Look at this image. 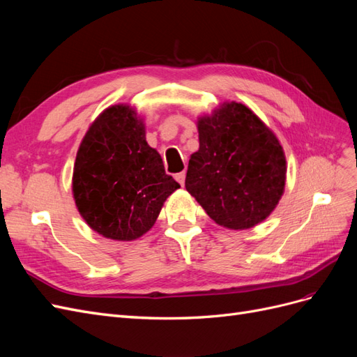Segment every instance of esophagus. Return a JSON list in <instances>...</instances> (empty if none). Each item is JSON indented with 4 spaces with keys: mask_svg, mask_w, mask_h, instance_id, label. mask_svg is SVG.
<instances>
[{
    "mask_svg": "<svg viewBox=\"0 0 357 357\" xmlns=\"http://www.w3.org/2000/svg\"><path fill=\"white\" fill-rule=\"evenodd\" d=\"M185 178H186V172L185 171H181V172H177L176 174V180L180 183V185L183 186L185 185Z\"/></svg>",
    "mask_w": 357,
    "mask_h": 357,
    "instance_id": "1",
    "label": "esophagus"
}]
</instances>
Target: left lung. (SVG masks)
Returning <instances> with one entry per match:
<instances>
[{
    "instance_id": "8db88e82",
    "label": "left lung",
    "mask_w": 357,
    "mask_h": 357,
    "mask_svg": "<svg viewBox=\"0 0 357 357\" xmlns=\"http://www.w3.org/2000/svg\"><path fill=\"white\" fill-rule=\"evenodd\" d=\"M186 190L223 228H253L274 211L286 185V156L275 134L241 102L198 119Z\"/></svg>"
}]
</instances>
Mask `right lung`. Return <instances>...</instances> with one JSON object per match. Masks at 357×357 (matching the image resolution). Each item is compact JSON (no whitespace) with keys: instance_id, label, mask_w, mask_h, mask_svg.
<instances>
[{"instance_id":"add662e5","label":"right lung","mask_w":357,"mask_h":357,"mask_svg":"<svg viewBox=\"0 0 357 357\" xmlns=\"http://www.w3.org/2000/svg\"><path fill=\"white\" fill-rule=\"evenodd\" d=\"M178 188L131 105H112L92 122L75 156L73 197L95 232L116 241L139 238Z\"/></svg>"}]
</instances>
